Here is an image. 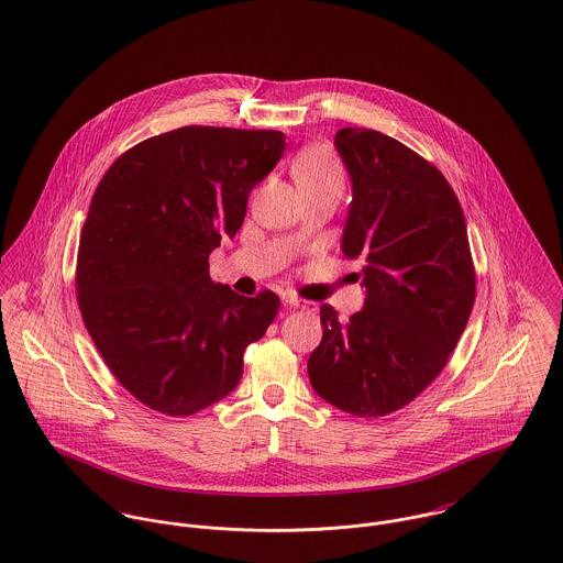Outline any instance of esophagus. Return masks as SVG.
I'll list each match as a JSON object with an SVG mask.
<instances>
[{
	"label": "esophagus",
	"instance_id": "obj_1",
	"mask_svg": "<svg viewBox=\"0 0 563 563\" xmlns=\"http://www.w3.org/2000/svg\"><path fill=\"white\" fill-rule=\"evenodd\" d=\"M285 305L294 307V309H311V302L298 298V296H285Z\"/></svg>",
	"mask_w": 563,
	"mask_h": 563
}]
</instances>
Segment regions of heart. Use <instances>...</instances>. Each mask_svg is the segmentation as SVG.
<instances>
[{"label": "heart", "instance_id": "heart-1", "mask_svg": "<svg viewBox=\"0 0 563 563\" xmlns=\"http://www.w3.org/2000/svg\"><path fill=\"white\" fill-rule=\"evenodd\" d=\"M294 177L302 194L321 191V189L345 188V170L339 157L323 144H314L305 148L294 162Z\"/></svg>", "mask_w": 563, "mask_h": 563}]
</instances>
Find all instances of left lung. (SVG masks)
I'll return each mask as SVG.
<instances>
[{
  "label": "left lung",
  "mask_w": 563,
  "mask_h": 563,
  "mask_svg": "<svg viewBox=\"0 0 563 563\" xmlns=\"http://www.w3.org/2000/svg\"><path fill=\"white\" fill-rule=\"evenodd\" d=\"M334 144L354 186L343 254L365 261L367 302L345 323L321 307L309 377L339 410L379 419L444 369L477 278L460 200L434 164L374 129H339Z\"/></svg>",
  "instance_id": "8db88e82"
}]
</instances>
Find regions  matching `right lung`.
Returning a JSON list of instances; mask_svg holds the SVG:
<instances>
[{
  "instance_id": "obj_1",
  "label": "right lung",
  "mask_w": 563,
  "mask_h": 563,
  "mask_svg": "<svg viewBox=\"0 0 563 563\" xmlns=\"http://www.w3.org/2000/svg\"><path fill=\"white\" fill-rule=\"evenodd\" d=\"M285 151L274 129L188 125L125 151L81 229L75 289L101 358L140 404L189 417L227 397L280 298L238 296L209 276L251 189Z\"/></svg>"
}]
</instances>
